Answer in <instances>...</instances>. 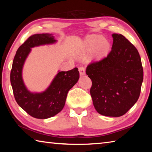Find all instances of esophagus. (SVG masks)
I'll use <instances>...</instances> for the list:
<instances>
[{
  "mask_svg": "<svg viewBox=\"0 0 152 152\" xmlns=\"http://www.w3.org/2000/svg\"><path fill=\"white\" fill-rule=\"evenodd\" d=\"M79 72L80 75H84L85 74V68L83 66H80L79 67Z\"/></svg>",
  "mask_w": 152,
  "mask_h": 152,
  "instance_id": "34e87169",
  "label": "esophagus"
}]
</instances>
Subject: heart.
<instances>
[{"label": "heart", "mask_w": 152, "mask_h": 152, "mask_svg": "<svg viewBox=\"0 0 152 152\" xmlns=\"http://www.w3.org/2000/svg\"><path fill=\"white\" fill-rule=\"evenodd\" d=\"M84 50L88 51H94L95 55L102 57L106 55L109 50V44L101 36L90 35L84 41Z\"/></svg>", "instance_id": "heart-1"}]
</instances>
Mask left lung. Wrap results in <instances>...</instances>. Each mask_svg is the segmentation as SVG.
<instances>
[{"label":"left lung","mask_w":152,"mask_h":152,"mask_svg":"<svg viewBox=\"0 0 152 152\" xmlns=\"http://www.w3.org/2000/svg\"><path fill=\"white\" fill-rule=\"evenodd\" d=\"M112 36L109 54L88 64L86 74L92 80L90 92L96 111L104 116L120 117L137 101L143 70L137 48L121 34Z\"/></svg>","instance_id":"left-lung-1"}]
</instances>
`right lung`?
<instances>
[{
  "label": "right lung",
  "instance_id": "1",
  "mask_svg": "<svg viewBox=\"0 0 152 152\" xmlns=\"http://www.w3.org/2000/svg\"><path fill=\"white\" fill-rule=\"evenodd\" d=\"M56 42L48 33L31 35L18 49L12 61L11 83L17 104L31 116L36 119H48L60 113L65 105L67 94L78 80V69L60 72L50 87L42 93L28 91L22 79V68L31 48Z\"/></svg>",
  "mask_w": 152,
  "mask_h": 152
}]
</instances>
